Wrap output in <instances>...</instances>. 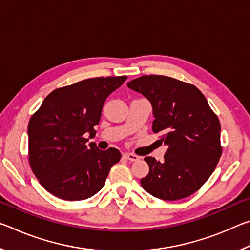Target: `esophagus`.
<instances>
[{
	"label": "esophagus",
	"mask_w": 250,
	"mask_h": 250,
	"mask_svg": "<svg viewBox=\"0 0 250 250\" xmlns=\"http://www.w3.org/2000/svg\"><path fill=\"white\" fill-rule=\"evenodd\" d=\"M124 156L125 159H128L129 161H132V162H134V161H138L139 159H140L138 155H135L133 153H125Z\"/></svg>",
	"instance_id": "esophagus-1"
}]
</instances>
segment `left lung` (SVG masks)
I'll return each mask as SVG.
<instances>
[{
  "label": "left lung",
  "mask_w": 250,
  "mask_h": 250,
  "mask_svg": "<svg viewBox=\"0 0 250 250\" xmlns=\"http://www.w3.org/2000/svg\"><path fill=\"white\" fill-rule=\"evenodd\" d=\"M150 101L153 132L167 146L164 161L146 156L149 174L140 183L164 201L195 193L216 167L222 155L221 124L204 95L193 84L167 77L142 76L126 83Z\"/></svg>",
  "instance_id": "obj_1"
}]
</instances>
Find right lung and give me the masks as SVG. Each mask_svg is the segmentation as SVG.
<instances>
[{
    "mask_svg": "<svg viewBox=\"0 0 250 250\" xmlns=\"http://www.w3.org/2000/svg\"><path fill=\"white\" fill-rule=\"evenodd\" d=\"M126 78L97 77L58 88L34 113L27 128L29 164L46 191L82 201L104 188L121 153L115 147L99 150L85 137H95L105 99Z\"/></svg>",
    "mask_w": 250,
    "mask_h": 250,
    "instance_id": "add662e5",
    "label": "right lung"
}]
</instances>
